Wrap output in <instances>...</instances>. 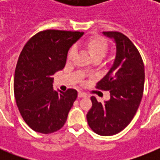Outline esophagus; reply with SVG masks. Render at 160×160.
Instances as JSON below:
<instances>
[{
  "mask_svg": "<svg viewBox=\"0 0 160 160\" xmlns=\"http://www.w3.org/2000/svg\"><path fill=\"white\" fill-rule=\"evenodd\" d=\"M78 96L80 98H84V97H86V94H85V93L83 92H79L78 93Z\"/></svg>",
  "mask_w": 160,
  "mask_h": 160,
  "instance_id": "esophagus-1",
  "label": "esophagus"
}]
</instances>
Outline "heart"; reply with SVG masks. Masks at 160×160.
<instances>
[{"label": "heart", "instance_id": "obj_1", "mask_svg": "<svg viewBox=\"0 0 160 160\" xmlns=\"http://www.w3.org/2000/svg\"><path fill=\"white\" fill-rule=\"evenodd\" d=\"M84 46L88 51L89 54L90 55L92 60L95 59H100L102 60L106 55L107 51H108V43L105 39L100 36H93L90 38L87 39L84 42ZM75 54V48L72 47L69 51L67 58L68 60H70L73 57V55ZM90 69L86 68L85 71H89Z\"/></svg>", "mask_w": 160, "mask_h": 160}]
</instances>
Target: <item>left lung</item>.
I'll return each mask as SVG.
<instances>
[{"mask_svg": "<svg viewBox=\"0 0 160 160\" xmlns=\"http://www.w3.org/2000/svg\"><path fill=\"white\" fill-rule=\"evenodd\" d=\"M103 34L113 39L116 54L113 65L96 88L109 90L110 99L101 103L91 96L92 107L86 118L93 131L110 136L122 131L136 114L144 91V66L140 54L127 36L117 31Z\"/></svg>", "mask_w": 160, "mask_h": 160, "instance_id": "left-lung-1", "label": "left lung"}]
</instances>
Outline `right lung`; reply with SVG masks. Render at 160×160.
<instances>
[{"mask_svg":"<svg viewBox=\"0 0 160 160\" xmlns=\"http://www.w3.org/2000/svg\"><path fill=\"white\" fill-rule=\"evenodd\" d=\"M84 32L46 30L31 37L19 56L14 94L19 111L31 129L51 134L61 129L77 91L54 90L52 75L65 67L67 54Z\"/></svg>","mask_w":160,"mask_h":160,"instance_id":"right-lung-1","label":"right lung"}]
</instances>
